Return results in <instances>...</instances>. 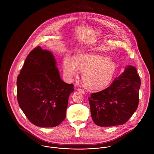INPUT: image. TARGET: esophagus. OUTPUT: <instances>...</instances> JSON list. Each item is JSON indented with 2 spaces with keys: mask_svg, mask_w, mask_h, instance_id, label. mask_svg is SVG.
Instances as JSON below:
<instances>
[{
  "mask_svg": "<svg viewBox=\"0 0 154 154\" xmlns=\"http://www.w3.org/2000/svg\"><path fill=\"white\" fill-rule=\"evenodd\" d=\"M77 91H79V92H80V93H81L82 94H85V91H83V90H81V89H80V88H78L77 90Z\"/></svg>",
  "mask_w": 154,
  "mask_h": 154,
  "instance_id": "esophagus-1",
  "label": "esophagus"
}]
</instances>
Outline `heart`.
I'll return each instance as SVG.
<instances>
[{
    "instance_id": "b5f03b06",
    "label": "heart",
    "mask_w": 154,
    "mask_h": 154,
    "mask_svg": "<svg viewBox=\"0 0 154 154\" xmlns=\"http://www.w3.org/2000/svg\"><path fill=\"white\" fill-rule=\"evenodd\" d=\"M82 71L84 85L91 90H100L108 85L114 76L116 63L106 55L92 52L78 54L73 60L66 57L63 61V71L69 79Z\"/></svg>"
}]
</instances>
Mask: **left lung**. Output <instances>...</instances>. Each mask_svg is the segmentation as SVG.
<instances>
[{
  "label": "left lung",
  "instance_id": "8db88e82",
  "mask_svg": "<svg viewBox=\"0 0 154 154\" xmlns=\"http://www.w3.org/2000/svg\"><path fill=\"white\" fill-rule=\"evenodd\" d=\"M140 86L137 69L128 65L110 86L88 97L94 122L100 127L125 123L138 108Z\"/></svg>",
  "mask_w": 154,
  "mask_h": 154
}]
</instances>
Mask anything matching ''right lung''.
I'll return each mask as SVG.
<instances>
[{
    "label": "right lung",
    "mask_w": 154,
    "mask_h": 154,
    "mask_svg": "<svg viewBox=\"0 0 154 154\" xmlns=\"http://www.w3.org/2000/svg\"><path fill=\"white\" fill-rule=\"evenodd\" d=\"M74 85L63 82L52 53L38 46L27 57L17 78L19 105L28 119L40 127L58 125L66 118Z\"/></svg>",
    "instance_id": "right-lung-1"
}]
</instances>
